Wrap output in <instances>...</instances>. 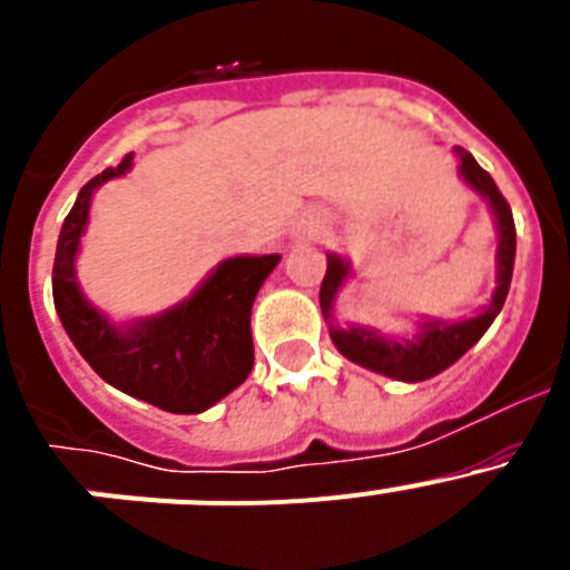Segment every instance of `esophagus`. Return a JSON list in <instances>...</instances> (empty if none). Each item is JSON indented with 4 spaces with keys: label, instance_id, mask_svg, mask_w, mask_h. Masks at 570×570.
<instances>
[{
    "label": "esophagus",
    "instance_id": "1",
    "mask_svg": "<svg viewBox=\"0 0 570 570\" xmlns=\"http://www.w3.org/2000/svg\"><path fill=\"white\" fill-rule=\"evenodd\" d=\"M320 219H314V216H305V219H302L299 223V228H296V234L302 236V239H305V236H308V239H314V236H320Z\"/></svg>",
    "mask_w": 570,
    "mask_h": 570
}]
</instances>
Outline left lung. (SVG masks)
I'll use <instances>...</instances> for the list:
<instances>
[{
  "label": "left lung",
  "instance_id": "left-lung-1",
  "mask_svg": "<svg viewBox=\"0 0 570 570\" xmlns=\"http://www.w3.org/2000/svg\"><path fill=\"white\" fill-rule=\"evenodd\" d=\"M454 154L460 159L462 183L485 199L493 225H497V236H500V242H497V288H493L488 305H482L480 314L456 322L440 320V316H422L416 322V334L411 336H391L376 328H365V325H336L334 302L354 271H351V262L345 256L328 254V271L322 279L320 305L322 316L328 322L331 340L345 360L356 362L374 374L391 376V380L422 382L454 365L468 347L476 345L482 334L491 328V322L502 311L508 288H511L513 256H517V228H513L511 208H508L505 196L500 194L491 174L482 170L480 163L465 148L456 145Z\"/></svg>",
  "mask_w": 570,
  "mask_h": 570
}]
</instances>
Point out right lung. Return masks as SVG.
Wrapping results in <instances>:
<instances>
[{"label": "right lung", "mask_w": 570, "mask_h": 570, "mask_svg": "<svg viewBox=\"0 0 570 570\" xmlns=\"http://www.w3.org/2000/svg\"><path fill=\"white\" fill-rule=\"evenodd\" d=\"M130 168L134 154L94 176L65 216L53 259V305L70 342L108 385L170 414H203L248 380L250 308L282 256H230L174 308L114 322L79 288L77 256L97 188Z\"/></svg>", "instance_id": "right-lung-1"}]
</instances>
